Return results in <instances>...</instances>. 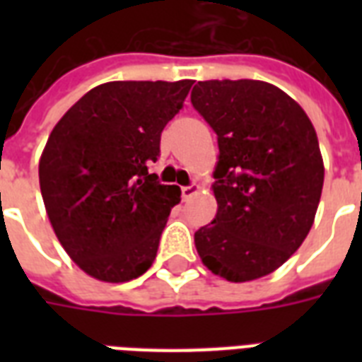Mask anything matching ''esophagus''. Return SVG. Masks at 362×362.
<instances>
[{"instance_id":"obj_1","label":"esophagus","mask_w":362,"mask_h":362,"mask_svg":"<svg viewBox=\"0 0 362 362\" xmlns=\"http://www.w3.org/2000/svg\"><path fill=\"white\" fill-rule=\"evenodd\" d=\"M199 189H201V187H199L197 184H193V186H184L182 187V199H184V201H187V199L193 197V195H195Z\"/></svg>"}]
</instances>
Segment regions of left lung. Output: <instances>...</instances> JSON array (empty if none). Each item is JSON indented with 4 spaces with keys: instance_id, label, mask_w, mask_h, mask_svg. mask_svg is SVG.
Instances as JSON below:
<instances>
[{
    "instance_id": "obj_1",
    "label": "left lung",
    "mask_w": 362,
    "mask_h": 362,
    "mask_svg": "<svg viewBox=\"0 0 362 362\" xmlns=\"http://www.w3.org/2000/svg\"><path fill=\"white\" fill-rule=\"evenodd\" d=\"M192 103L218 135V212L195 233L203 264L227 281L274 272L314 226L325 167L303 107L263 81H204Z\"/></svg>"
}]
</instances>
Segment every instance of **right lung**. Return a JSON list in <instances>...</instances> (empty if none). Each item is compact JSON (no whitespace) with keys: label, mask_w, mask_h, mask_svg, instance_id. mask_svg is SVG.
Returning a JSON list of instances; mask_svg holds the SVG:
<instances>
[{"label":"right lung","mask_w":362,"mask_h":362,"mask_svg":"<svg viewBox=\"0 0 362 362\" xmlns=\"http://www.w3.org/2000/svg\"><path fill=\"white\" fill-rule=\"evenodd\" d=\"M193 81H116L92 88L54 125L39 186L59 244L88 276L122 284L152 267L180 187L148 165Z\"/></svg>","instance_id":"add662e5"}]
</instances>
